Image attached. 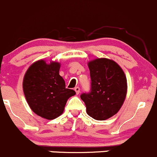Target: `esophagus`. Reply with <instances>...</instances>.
<instances>
[{"label":"esophagus","instance_id":"34e87169","mask_svg":"<svg viewBox=\"0 0 157 157\" xmlns=\"http://www.w3.org/2000/svg\"><path fill=\"white\" fill-rule=\"evenodd\" d=\"M74 90H75V92H76V93H77V94H79V93H80V87H79V86H76V87L74 88Z\"/></svg>","mask_w":157,"mask_h":157}]
</instances>
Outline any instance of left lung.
<instances>
[{"label":"left lung","instance_id":"obj_1","mask_svg":"<svg viewBox=\"0 0 157 157\" xmlns=\"http://www.w3.org/2000/svg\"><path fill=\"white\" fill-rule=\"evenodd\" d=\"M91 86L80 98L86 113L96 120L108 119L121 109L127 94V79L120 66L112 60L97 58L88 63Z\"/></svg>","mask_w":157,"mask_h":157}]
</instances>
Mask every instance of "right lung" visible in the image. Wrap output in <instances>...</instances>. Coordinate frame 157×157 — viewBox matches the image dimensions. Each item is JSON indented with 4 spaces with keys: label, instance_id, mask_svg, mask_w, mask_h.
<instances>
[{
    "label": "right lung",
    "instance_id": "add662e5",
    "mask_svg": "<svg viewBox=\"0 0 157 157\" xmlns=\"http://www.w3.org/2000/svg\"><path fill=\"white\" fill-rule=\"evenodd\" d=\"M59 70V63L46 64L40 60L30 66L23 79V92L29 107L36 115L48 120L61 115L68 98L76 93L65 88Z\"/></svg>",
    "mask_w": 157,
    "mask_h": 157
}]
</instances>
